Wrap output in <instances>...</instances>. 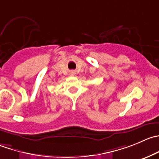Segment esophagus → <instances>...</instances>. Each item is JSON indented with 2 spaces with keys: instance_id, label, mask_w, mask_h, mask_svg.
<instances>
[{
  "instance_id": "34e87169",
  "label": "esophagus",
  "mask_w": 159,
  "mask_h": 159,
  "mask_svg": "<svg viewBox=\"0 0 159 159\" xmlns=\"http://www.w3.org/2000/svg\"><path fill=\"white\" fill-rule=\"evenodd\" d=\"M70 75H75V72H71V73H70Z\"/></svg>"
}]
</instances>
